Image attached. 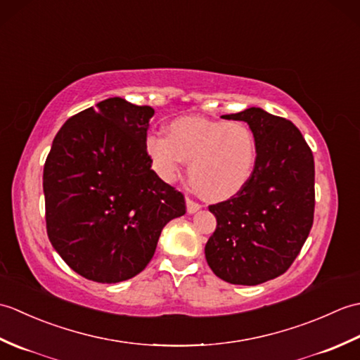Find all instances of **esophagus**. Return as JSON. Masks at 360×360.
I'll list each match as a JSON object with an SVG mask.
<instances>
[{"mask_svg": "<svg viewBox=\"0 0 360 360\" xmlns=\"http://www.w3.org/2000/svg\"><path fill=\"white\" fill-rule=\"evenodd\" d=\"M187 212L188 213H195V212H198L200 210L202 205L200 204V202H196V201H193V200H190V198H187Z\"/></svg>", "mask_w": 360, "mask_h": 360, "instance_id": "esophagus-1", "label": "esophagus"}]
</instances>
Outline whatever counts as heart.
<instances>
[{"label": "heart", "mask_w": 360, "mask_h": 360, "mask_svg": "<svg viewBox=\"0 0 360 360\" xmlns=\"http://www.w3.org/2000/svg\"><path fill=\"white\" fill-rule=\"evenodd\" d=\"M168 137L150 134L145 150L164 181H173L188 162V178L209 200L223 201L246 184L257 145L243 122L181 117L168 125Z\"/></svg>", "instance_id": "b5f03b06"}]
</instances>
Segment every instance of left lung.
I'll list each match as a JSON object with an SVG mask.
<instances>
[{"mask_svg":"<svg viewBox=\"0 0 360 360\" xmlns=\"http://www.w3.org/2000/svg\"><path fill=\"white\" fill-rule=\"evenodd\" d=\"M248 122L257 158L249 179L231 200L209 205L217 229L205 244L213 274L255 286L285 274L314 221V156L292 122L262 108L223 116Z\"/></svg>","mask_w":360,"mask_h":360,"instance_id":"obj_1","label":"left lung"}]
</instances>
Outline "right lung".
Segmentation results:
<instances>
[{
  "instance_id": "1",
  "label": "right lung",
  "mask_w": 360,
  "mask_h": 360,
  "mask_svg": "<svg viewBox=\"0 0 360 360\" xmlns=\"http://www.w3.org/2000/svg\"><path fill=\"white\" fill-rule=\"evenodd\" d=\"M151 106L111 97L68 119L44 162L46 231L65 263L97 283L142 272L184 195L151 170Z\"/></svg>"
}]
</instances>
